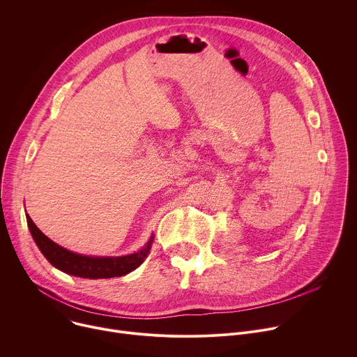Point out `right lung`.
<instances>
[{
	"mask_svg": "<svg viewBox=\"0 0 357 357\" xmlns=\"http://www.w3.org/2000/svg\"><path fill=\"white\" fill-rule=\"evenodd\" d=\"M26 221L35 243L38 245L43 256L49 260V263L67 274L83 278H111L130 273L132 270L137 268L149 256L155 239L152 236L144 249L133 255L122 257H93L77 255L59 246L39 231V228L33 224L29 215H26Z\"/></svg>",
	"mask_w": 357,
	"mask_h": 357,
	"instance_id": "1",
	"label": "right lung"
}]
</instances>
